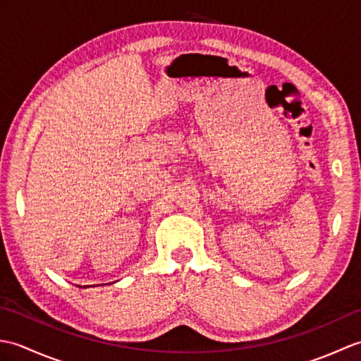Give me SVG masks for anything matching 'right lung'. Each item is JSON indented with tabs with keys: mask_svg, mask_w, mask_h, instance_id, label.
<instances>
[{
	"mask_svg": "<svg viewBox=\"0 0 361 361\" xmlns=\"http://www.w3.org/2000/svg\"><path fill=\"white\" fill-rule=\"evenodd\" d=\"M79 287H80V286H79Z\"/></svg>",
	"mask_w": 361,
	"mask_h": 361,
	"instance_id": "add662e5",
	"label": "right lung"
}]
</instances>
